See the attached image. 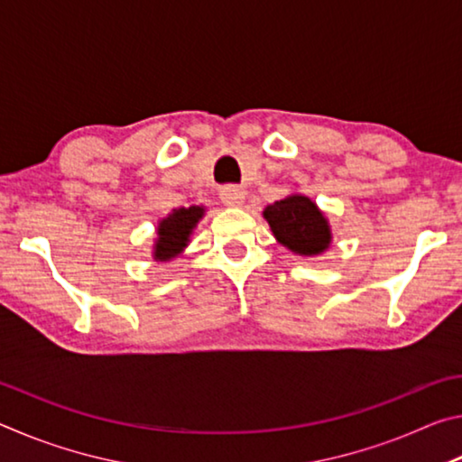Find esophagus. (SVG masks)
I'll return each mask as SVG.
<instances>
[{"instance_id":"1","label":"esophagus","mask_w":462,"mask_h":462,"mask_svg":"<svg viewBox=\"0 0 462 462\" xmlns=\"http://www.w3.org/2000/svg\"><path fill=\"white\" fill-rule=\"evenodd\" d=\"M220 198L226 206L234 208V206H240V203L245 201V191H242L236 185H226V187H222Z\"/></svg>"}]
</instances>
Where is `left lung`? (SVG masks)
I'll list each match as a JSON object with an SVG mask.
<instances>
[{
	"label": "left lung",
	"mask_w": 462,
	"mask_h": 462,
	"mask_svg": "<svg viewBox=\"0 0 462 462\" xmlns=\"http://www.w3.org/2000/svg\"><path fill=\"white\" fill-rule=\"evenodd\" d=\"M264 220L269 222L273 236L279 245L301 256L322 254L330 246L332 232L326 216L314 201L301 193L287 195L264 208Z\"/></svg>",
	"instance_id": "left-lung-1"
}]
</instances>
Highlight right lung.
Masks as SVG:
<instances>
[{"instance_id":"1","label":"right lung","mask_w":462,"mask_h":462,"mask_svg":"<svg viewBox=\"0 0 462 462\" xmlns=\"http://www.w3.org/2000/svg\"><path fill=\"white\" fill-rule=\"evenodd\" d=\"M206 214L203 206L179 208L173 209L167 217H162L156 228L154 242V261H171L177 254L183 253V248L189 245V236L195 226Z\"/></svg>"}]
</instances>
